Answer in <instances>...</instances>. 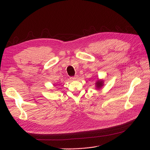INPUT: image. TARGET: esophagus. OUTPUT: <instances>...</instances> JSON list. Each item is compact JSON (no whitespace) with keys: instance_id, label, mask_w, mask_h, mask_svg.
Masks as SVG:
<instances>
[{"instance_id":"34e87169","label":"esophagus","mask_w":150,"mask_h":150,"mask_svg":"<svg viewBox=\"0 0 150 150\" xmlns=\"http://www.w3.org/2000/svg\"><path fill=\"white\" fill-rule=\"evenodd\" d=\"M78 78V76L76 75V76H74V77H71V79H72V80H76Z\"/></svg>"}]
</instances>
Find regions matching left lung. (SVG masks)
Wrapping results in <instances>:
<instances>
[{
    "instance_id": "obj_1",
    "label": "left lung",
    "mask_w": 150,
    "mask_h": 150,
    "mask_svg": "<svg viewBox=\"0 0 150 150\" xmlns=\"http://www.w3.org/2000/svg\"><path fill=\"white\" fill-rule=\"evenodd\" d=\"M103 83H104V81H103V80H101V79L98 80L97 82L96 83V89H99L100 88H101L102 86H103Z\"/></svg>"
}]
</instances>
